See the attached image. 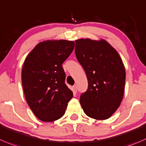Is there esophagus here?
I'll use <instances>...</instances> for the list:
<instances>
[{"label": "esophagus", "instance_id": "1", "mask_svg": "<svg viewBox=\"0 0 146 146\" xmlns=\"http://www.w3.org/2000/svg\"><path fill=\"white\" fill-rule=\"evenodd\" d=\"M72 90H73V93H74V94H76V93H77V86H73V87H72Z\"/></svg>", "mask_w": 146, "mask_h": 146}]
</instances>
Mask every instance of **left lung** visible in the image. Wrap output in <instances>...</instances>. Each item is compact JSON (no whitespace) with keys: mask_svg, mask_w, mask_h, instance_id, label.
Segmentation results:
<instances>
[{"mask_svg":"<svg viewBox=\"0 0 146 146\" xmlns=\"http://www.w3.org/2000/svg\"><path fill=\"white\" fill-rule=\"evenodd\" d=\"M75 53L88 82L87 91L80 103L88 117L109 118L116 111L123 98L125 70L122 59L106 40L78 39Z\"/></svg>","mask_w":146,"mask_h":146,"instance_id":"obj_1","label":"left lung"}]
</instances>
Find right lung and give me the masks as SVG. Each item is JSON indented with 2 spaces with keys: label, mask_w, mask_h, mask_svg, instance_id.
Segmentation results:
<instances>
[{
  "label": "right lung",
  "mask_w": 146,
  "mask_h": 146,
  "mask_svg": "<svg viewBox=\"0 0 146 146\" xmlns=\"http://www.w3.org/2000/svg\"><path fill=\"white\" fill-rule=\"evenodd\" d=\"M74 46L70 40H45L35 46L24 61L21 73L24 94L40 121L51 122L61 118L73 98V92L65 83L62 64Z\"/></svg>",
  "instance_id": "right-lung-1"
}]
</instances>
